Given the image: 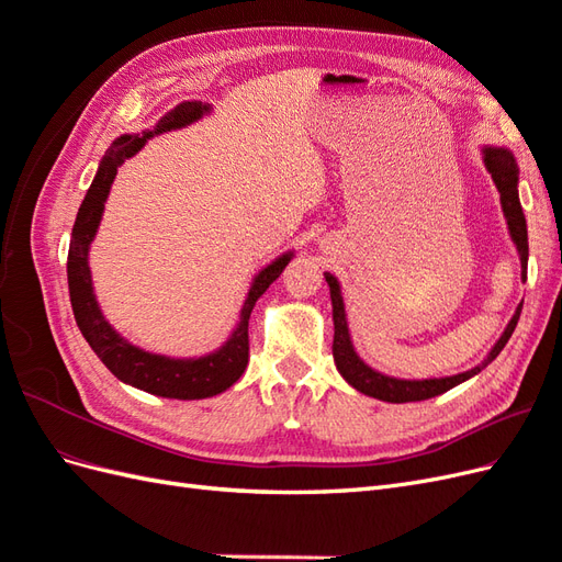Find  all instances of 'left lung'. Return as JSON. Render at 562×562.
Listing matches in <instances>:
<instances>
[{"mask_svg":"<svg viewBox=\"0 0 562 562\" xmlns=\"http://www.w3.org/2000/svg\"><path fill=\"white\" fill-rule=\"evenodd\" d=\"M483 161L485 168L490 171L492 180H495L497 190H499V199H502V211L506 217L508 225V234L518 248L520 255V267H522V279H525V267H527V225H525V215L520 209V199H518V166L516 159L508 149L504 147H485L483 149ZM326 281L330 285V300H333V323H335V339H333V356H335V366L356 391H361L366 396L380 398L386 403H413V401H427L434 398L443 391L467 382L469 378L479 375V372L492 363L499 356V351L504 349V345L508 342V337L514 335L516 323L520 318V310L522 302L518 304V310L514 314V318L508 321L506 330L502 333V337L497 339V345L490 349L487 359L483 363H479L475 368L459 372V375H450V378H434V380H398V378H389L382 375V372L372 370L370 366H366L359 353L353 351L351 337H349V328H347V314H345V300L342 293H339V283L333 274L326 271Z\"/></svg>","mask_w":562,"mask_h":562,"instance_id":"1","label":"left lung"}]
</instances>
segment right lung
Listing matches in <instances>:
<instances>
[{
	"mask_svg": "<svg viewBox=\"0 0 562 562\" xmlns=\"http://www.w3.org/2000/svg\"><path fill=\"white\" fill-rule=\"evenodd\" d=\"M211 112V105L199 103V100H184L176 105L171 112H166L155 131H145L143 135H122L116 138L110 149L105 151L103 161L98 166V173L89 187L87 196H83L75 227H72V241L70 252H67V285H70V302L77 326L87 339L89 347L98 353V359L108 366V370L116 380H122L135 389H143L147 394L164 396V398H180V401H194V398H209L215 394H223L236 380L244 375L248 366V318L255 307V302L274 283L285 265L291 262L293 252H285L271 265H267L258 277L252 279L248 297L241 310V321L227 342L217 351L201 356V359H168V356L149 353L145 349L133 347L131 342L119 335L100 312L93 283H91V269H89V246L98 232L100 217L105 211V201L110 194V187L114 176L128 157L140 151L149 138L159 133L190 126L196 119Z\"/></svg>",
	"mask_w": 562,
	"mask_h": 562,
	"instance_id": "obj_1",
	"label": "right lung"
}]
</instances>
